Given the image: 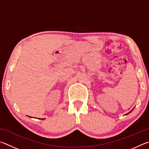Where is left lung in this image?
<instances>
[{"mask_svg": "<svg viewBox=\"0 0 149 149\" xmlns=\"http://www.w3.org/2000/svg\"><path fill=\"white\" fill-rule=\"evenodd\" d=\"M131 112H132V111H130V113H131Z\"/></svg>", "mask_w": 149, "mask_h": 149, "instance_id": "left-lung-1", "label": "left lung"}]
</instances>
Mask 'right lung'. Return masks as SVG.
Masks as SVG:
<instances>
[{
    "label": "right lung",
    "instance_id": "add662e5",
    "mask_svg": "<svg viewBox=\"0 0 149 149\" xmlns=\"http://www.w3.org/2000/svg\"><path fill=\"white\" fill-rule=\"evenodd\" d=\"M42 120H43V119H42Z\"/></svg>",
    "mask_w": 149,
    "mask_h": 149
}]
</instances>
